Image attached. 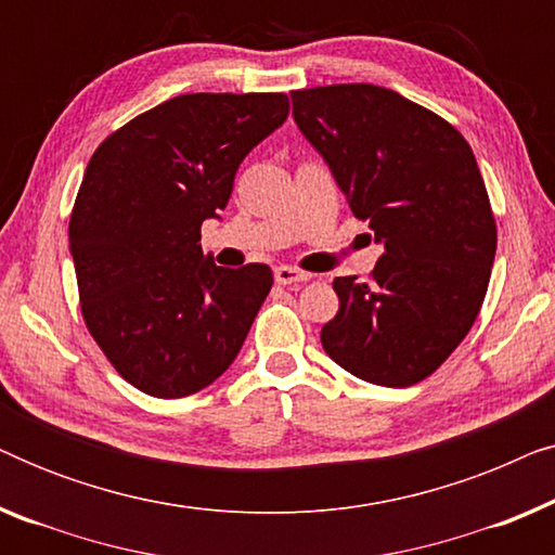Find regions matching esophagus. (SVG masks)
I'll return each instance as SVG.
<instances>
[{"label":"esophagus","instance_id":"esophagus-1","mask_svg":"<svg viewBox=\"0 0 555 555\" xmlns=\"http://www.w3.org/2000/svg\"><path fill=\"white\" fill-rule=\"evenodd\" d=\"M308 280H310V272L291 268V264H280V268H275L278 285H298V283H308Z\"/></svg>","mask_w":555,"mask_h":555}]
</instances>
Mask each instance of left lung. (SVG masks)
I'll use <instances>...</instances> for the list:
<instances>
[{
    "instance_id": "1",
    "label": "left lung",
    "mask_w": 555,
    "mask_h": 555,
    "mask_svg": "<svg viewBox=\"0 0 555 555\" xmlns=\"http://www.w3.org/2000/svg\"><path fill=\"white\" fill-rule=\"evenodd\" d=\"M293 118L384 245L366 283L333 280L325 353L378 386H412L462 344L488 293L498 230L462 133L369 82L293 90Z\"/></svg>"
}]
</instances>
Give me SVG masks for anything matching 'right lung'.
<instances>
[{
	"label": "right lung",
	"instance_id": "obj_1",
	"mask_svg": "<svg viewBox=\"0 0 555 555\" xmlns=\"http://www.w3.org/2000/svg\"><path fill=\"white\" fill-rule=\"evenodd\" d=\"M287 111L285 93L177 95L90 158L70 215L82 321L143 393L189 397L237 359L272 270L217 268L202 222L227 207L242 158Z\"/></svg>",
	"mask_w": 555,
	"mask_h": 555
}]
</instances>
